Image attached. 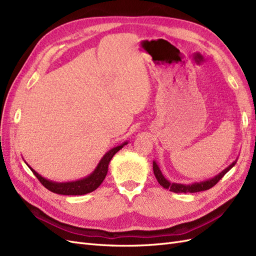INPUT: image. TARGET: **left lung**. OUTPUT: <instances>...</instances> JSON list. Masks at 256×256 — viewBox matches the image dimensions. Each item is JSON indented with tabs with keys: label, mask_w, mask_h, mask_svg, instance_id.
<instances>
[{
	"label": "left lung",
	"mask_w": 256,
	"mask_h": 256,
	"mask_svg": "<svg viewBox=\"0 0 256 256\" xmlns=\"http://www.w3.org/2000/svg\"><path fill=\"white\" fill-rule=\"evenodd\" d=\"M236 164V161L233 162L228 168H226V170H224L223 172H221L219 175H216V177L212 178V180H206V182H196V184H174V182H168L164 176L162 175L160 168H158L156 162H154L152 164V168H154V176H156L158 182L160 184V186H162L164 189H168L170 191L172 192H175V193H187V192H190V193H193V192H200V191H205V190H208L212 188L218 182L221 178L226 175L230 170L233 168Z\"/></svg>",
	"instance_id": "8db88e82"
}]
</instances>
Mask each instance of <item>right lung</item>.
Returning a JSON list of instances; mask_svg holds the SVG:
<instances>
[{
	"label": "right lung",
	"instance_id": "obj_1",
	"mask_svg": "<svg viewBox=\"0 0 256 256\" xmlns=\"http://www.w3.org/2000/svg\"><path fill=\"white\" fill-rule=\"evenodd\" d=\"M127 143L125 142L124 144L114 147L111 150L108 152L104 158L100 160L99 164L97 166L96 170L92 172L88 177L83 178L81 180L78 182H53L50 180H44V177H42L40 174L36 173L32 168L30 171L33 172V174L37 177V180L40 182V184L44 186V188H47L53 193H58V194H63V196H82V194H86V193H90L92 191L96 190L102 182H104V177L108 173V166H109L110 161L114 154L118 152L122 148L124 145H126Z\"/></svg>",
	"mask_w": 256,
	"mask_h": 256
}]
</instances>
